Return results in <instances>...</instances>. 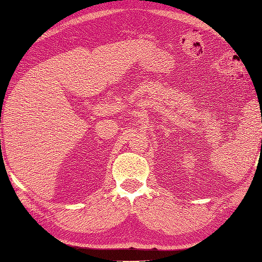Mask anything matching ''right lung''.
I'll return each instance as SVG.
<instances>
[{
    "instance_id": "obj_1",
    "label": "right lung",
    "mask_w": 262,
    "mask_h": 262,
    "mask_svg": "<svg viewBox=\"0 0 262 262\" xmlns=\"http://www.w3.org/2000/svg\"><path fill=\"white\" fill-rule=\"evenodd\" d=\"M0 122H1V120H0Z\"/></svg>"
}]
</instances>
